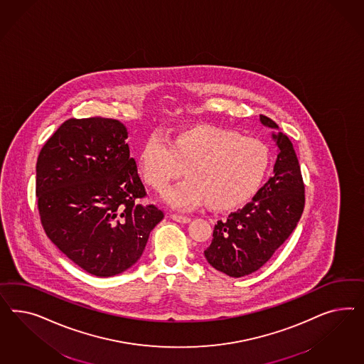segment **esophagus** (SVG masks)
Listing matches in <instances>:
<instances>
[{"instance_id": "obj_1", "label": "esophagus", "mask_w": 364, "mask_h": 364, "mask_svg": "<svg viewBox=\"0 0 364 364\" xmlns=\"http://www.w3.org/2000/svg\"><path fill=\"white\" fill-rule=\"evenodd\" d=\"M171 219H172V220L177 221V223H181V224H187V223L191 221V219L187 218V216H181V215H176V213L171 215Z\"/></svg>"}]
</instances>
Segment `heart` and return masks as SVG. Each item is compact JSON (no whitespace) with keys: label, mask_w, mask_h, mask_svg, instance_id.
Masks as SVG:
<instances>
[{"label":"heart","mask_w":364,"mask_h":364,"mask_svg":"<svg viewBox=\"0 0 364 364\" xmlns=\"http://www.w3.org/2000/svg\"><path fill=\"white\" fill-rule=\"evenodd\" d=\"M269 149L255 137L231 129L200 127L166 137L154 133L139 156L145 181L156 188L180 176L188 177L163 191L177 210L210 204L213 210H232L254 196L269 166Z\"/></svg>","instance_id":"obj_1"}]
</instances>
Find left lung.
Returning a JSON list of instances; mask_svg holds the SVG:
<instances>
[{"instance_id":"1","label":"left lung","mask_w":364,"mask_h":364,"mask_svg":"<svg viewBox=\"0 0 364 364\" xmlns=\"http://www.w3.org/2000/svg\"><path fill=\"white\" fill-rule=\"evenodd\" d=\"M260 122L279 129L267 116L260 114ZM272 139L279 152L274 176L252 201L218 221L204 251L215 269L232 277L250 275L263 267L296 228L304 210V183L292 143L282 132L272 133Z\"/></svg>"}]
</instances>
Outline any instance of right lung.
Masks as SVG:
<instances>
[{
  "mask_svg": "<svg viewBox=\"0 0 364 364\" xmlns=\"http://www.w3.org/2000/svg\"><path fill=\"white\" fill-rule=\"evenodd\" d=\"M125 125L113 119H69L45 143L36 195L46 236L90 275L131 268L164 213L146 196Z\"/></svg>",
  "mask_w": 364,
  "mask_h": 364,
  "instance_id": "1",
  "label": "right lung"
}]
</instances>
